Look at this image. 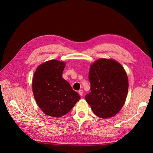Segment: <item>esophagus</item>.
<instances>
[{
	"mask_svg": "<svg viewBox=\"0 0 153 153\" xmlns=\"http://www.w3.org/2000/svg\"><path fill=\"white\" fill-rule=\"evenodd\" d=\"M78 94H79V95L82 96L83 95V93H84V91H83L82 89H80V90L78 91Z\"/></svg>",
	"mask_w": 153,
	"mask_h": 153,
	"instance_id": "34e87169",
	"label": "esophagus"
}]
</instances>
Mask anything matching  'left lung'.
Segmentation results:
<instances>
[{
  "label": "left lung",
  "instance_id": "obj_1",
  "mask_svg": "<svg viewBox=\"0 0 153 153\" xmlns=\"http://www.w3.org/2000/svg\"><path fill=\"white\" fill-rule=\"evenodd\" d=\"M91 92L85 98L97 116L106 119L116 115L123 106L128 94L126 73L113 59H100L90 67Z\"/></svg>",
  "mask_w": 153,
  "mask_h": 153
}]
</instances>
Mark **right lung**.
<instances>
[{"instance_id":"add662e5","label":"right lung","mask_w":153,"mask_h":153,"mask_svg":"<svg viewBox=\"0 0 153 153\" xmlns=\"http://www.w3.org/2000/svg\"><path fill=\"white\" fill-rule=\"evenodd\" d=\"M66 64L50 60L39 65L32 80V91L37 104L49 116L61 117L72 109L80 96L73 90L62 75Z\"/></svg>"}]
</instances>
